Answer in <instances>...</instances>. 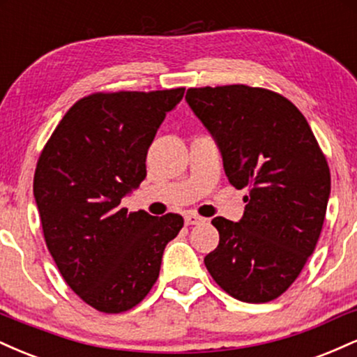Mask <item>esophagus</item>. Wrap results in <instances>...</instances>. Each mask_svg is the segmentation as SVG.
<instances>
[{"label":"esophagus","instance_id":"34e87169","mask_svg":"<svg viewBox=\"0 0 357 357\" xmlns=\"http://www.w3.org/2000/svg\"><path fill=\"white\" fill-rule=\"evenodd\" d=\"M184 221H186V225H202V223H204V221H206V218L196 215V213H186V216H184Z\"/></svg>","mask_w":357,"mask_h":357}]
</instances>
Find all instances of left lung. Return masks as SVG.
Returning a JSON list of instances; mask_svg holds the SVG:
<instances>
[{
    "label": "left lung",
    "instance_id": "8db88e82",
    "mask_svg": "<svg viewBox=\"0 0 357 357\" xmlns=\"http://www.w3.org/2000/svg\"><path fill=\"white\" fill-rule=\"evenodd\" d=\"M186 100L218 141L235 188H247L243 218L211 221L218 247L204 257L228 296L264 304L289 289L312 255L331 192V171L302 112L273 90L191 87Z\"/></svg>",
    "mask_w": 357,
    "mask_h": 357
}]
</instances>
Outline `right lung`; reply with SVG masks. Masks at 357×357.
Instances as JSON below:
<instances>
[{
  "label": "right lung",
  "instance_id": "add662e5",
  "mask_svg": "<svg viewBox=\"0 0 357 357\" xmlns=\"http://www.w3.org/2000/svg\"><path fill=\"white\" fill-rule=\"evenodd\" d=\"M183 96L184 87L90 93L40 153L33 195L45 243L68 287L99 312H127L149 294L184 225L176 213L121 206L146 178L147 149Z\"/></svg>",
  "mask_w": 357,
  "mask_h": 357
}]
</instances>
